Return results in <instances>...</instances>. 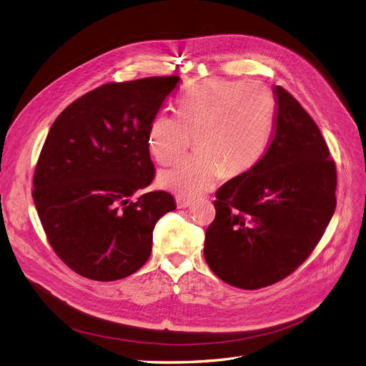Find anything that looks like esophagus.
I'll return each mask as SVG.
<instances>
[{"label": "esophagus", "mask_w": 366, "mask_h": 366, "mask_svg": "<svg viewBox=\"0 0 366 366\" xmlns=\"http://www.w3.org/2000/svg\"><path fill=\"white\" fill-rule=\"evenodd\" d=\"M176 202H177V207H179V208H187V207L192 205V199L182 198V197H179V198L176 199Z\"/></svg>", "instance_id": "obj_1"}]
</instances>
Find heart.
<instances>
[{
    "mask_svg": "<svg viewBox=\"0 0 366 366\" xmlns=\"http://www.w3.org/2000/svg\"><path fill=\"white\" fill-rule=\"evenodd\" d=\"M273 119V94L260 82L207 79L189 85L177 115L159 112L150 121L147 149L157 162L168 165L186 154L195 136L198 155L161 171L159 186L198 197L224 173H245L263 157Z\"/></svg>",
    "mask_w": 366,
    "mask_h": 366,
    "instance_id": "b5f03b06",
    "label": "heart"
}]
</instances>
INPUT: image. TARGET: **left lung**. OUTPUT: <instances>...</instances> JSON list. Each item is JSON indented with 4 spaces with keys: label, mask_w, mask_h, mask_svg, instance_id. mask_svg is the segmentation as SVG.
I'll return each mask as SVG.
<instances>
[{
    "label": "left lung",
    "mask_w": 366,
    "mask_h": 366,
    "mask_svg": "<svg viewBox=\"0 0 366 366\" xmlns=\"http://www.w3.org/2000/svg\"><path fill=\"white\" fill-rule=\"evenodd\" d=\"M266 154L216 193L204 255L222 281L259 290L282 281L312 254L335 211L337 169L310 115L276 85Z\"/></svg>",
    "instance_id": "obj_1"
}]
</instances>
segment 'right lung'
Returning <instances> with one entry per match:
<instances>
[{
    "label": "right lung",
    "instance_id": "obj_1",
    "mask_svg": "<svg viewBox=\"0 0 366 366\" xmlns=\"http://www.w3.org/2000/svg\"><path fill=\"white\" fill-rule=\"evenodd\" d=\"M179 76L109 82L53 122L36 162L32 198L59 259L93 281L137 272L157 222L176 208L168 192L132 197L152 183L147 128Z\"/></svg>",
    "mask_w": 366,
    "mask_h": 366
}]
</instances>
